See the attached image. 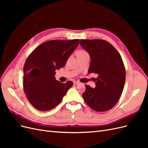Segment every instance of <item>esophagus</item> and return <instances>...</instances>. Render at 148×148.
<instances>
[{
	"mask_svg": "<svg viewBox=\"0 0 148 148\" xmlns=\"http://www.w3.org/2000/svg\"><path fill=\"white\" fill-rule=\"evenodd\" d=\"M73 83H74V84H75V85H77V84H80V83H79V82H77V81H75V82H73Z\"/></svg>",
	"mask_w": 148,
	"mask_h": 148,
	"instance_id": "34e87169",
	"label": "esophagus"
}]
</instances>
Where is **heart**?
I'll return each mask as SVG.
<instances>
[{
	"instance_id": "obj_1",
	"label": "heart",
	"mask_w": 148,
	"mask_h": 148,
	"mask_svg": "<svg viewBox=\"0 0 148 148\" xmlns=\"http://www.w3.org/2000/svg\"><path fill=\"white\" fill-rule=\"evenodd\" d=\"M87 53V52L84 50H79L77 52V55L78 54H83V53Z\"/></svg>"
}]
</instances>
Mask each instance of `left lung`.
Returning <instances> with one entry per match:
<instances>
[{
    "instance_id": "1",
    "label": "left lung",
    "mask_w": 148,
    "mask_h": 148,
    "mask_svg": "<svg viewBox=\"0 0 148 148\" xmlns=\"http://www.w3.org/2000/svg\"><path fill=\"white\" fill-rule=\"evenodd\" d=\"M80 44L91 57L88 73L98 76L95 88L85 86L83 99L95 111L110 110L120 99L125 85L126 71L122 57L104 39H81Z\"/></svg>"
}]
</instances>
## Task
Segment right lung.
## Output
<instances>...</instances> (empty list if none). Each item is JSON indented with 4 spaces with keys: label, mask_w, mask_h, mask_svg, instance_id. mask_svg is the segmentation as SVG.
<instances>
[{
    "label": "right lung",
    "mask_w": 148,
    "mask_h": 148,
    "mask_svg": "<svg viewBox=\"0 0 148 148\" xmlns=\"http://www.w3.org/2000/svg\"><path fill=\"white\" fill-rule=\"evenodd\" d=\"M79 39H53L43 42L26 59L23 68V89L28 100L41 111L51 110L63 99L73 86L71 81L60 83L56 70L64 66L77 47Z\"/></svg>",
    "instance_id": "add662e5"
}]
</instances>
